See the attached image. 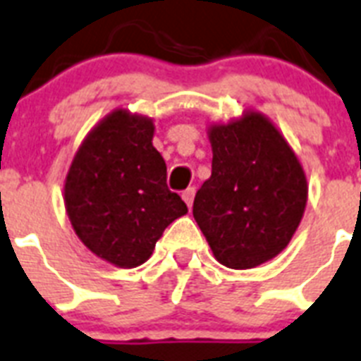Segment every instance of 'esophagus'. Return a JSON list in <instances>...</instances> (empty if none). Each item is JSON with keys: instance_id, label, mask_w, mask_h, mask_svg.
Here are the masks:
<instances>
[{"instance_id": "obj_1", "label": "esophagus", "mask_w": 361, "mask_h": 361, "mask_svg": "<svg viewBox=\"0 0 361 361\" xmlns=\"http://www.w3.org/2000/svg\"><path fill=\"white\" fill-rule=\"evenodd\" d=\"M181 198L185 200L187 206H192V200H195V187H189V189L183 190V192H181Z\"/></svg>"}]
</instances>
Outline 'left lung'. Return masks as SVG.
<instances>
[{
    "label": "left lung",
    "mask_w": 361,
    "mask_h": 361,
    "mask_svg": "<svg viewBox=\"0 0 361 361\" xmlns=\"http://www.w3.org/2000/svg\"><path fill=\"white\" fill-rule=\"evenodd\" d=\"M209 180L195 196L192 215L216 262L254 269L278 256L302 221L307 181L276 126L248 111L209 128Z\"/></svg>",
    "instance_id": "8db88e82"
}]
</instances>
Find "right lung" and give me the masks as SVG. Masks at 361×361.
I'll return each mask as SVG.
<instances>
[{
  "mask_svg": "<svg viewBox=\"0 0 361 361\" xmlns=\"http://www.w3.org/2000/svg\"><path fill=\"white\" fill-rule=\"evenodd\" d=\"M148 116L116 109L79 146L64 181V206L85 247L122 269L152 256L165 228L187 213L166 187L165 159Z\"/></svg>",
  "mask_w": 361,
  "mask_h": 361,
  "instance_id": "1",
  "label": "right lung"
}]
</instances>
